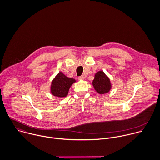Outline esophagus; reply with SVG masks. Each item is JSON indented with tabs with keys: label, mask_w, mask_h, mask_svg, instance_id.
<instances>
[{
	"label": "esophagus",
	"mask_w": 160,
	"mask_h": 160,
	"mask_svg": "<svg viewBox=\"0 0 160 160\" xmlns=\"http://www.w3.org/2000/svg\"><path fill=\"white\" fill-rule=\"evenodd\" d=\"M84 78H85V77H84V76H79V77L78 78V79H79V80H84Z\"/></svg>",
	"instance_id": "1"
}]
</instances>
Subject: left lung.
I'll return each instance as SVG.
<instances>
[{
  "label": "left lung",
  "mask_w": 160,
  "mask_h": 160,
  "mask_svg": "<svg viewBox=\"0 0 160 160\" xmlns=\"http://www.w3.org/2000/svg\"><path fill=\"white\" fill-rule=\"evenodd\" d=\"M92 84L95 91L100 94L108 92L112 88L109 78L102 71H100L95 74Z\"/></svg>",
  "instance_id": "1"
}]
</instances>
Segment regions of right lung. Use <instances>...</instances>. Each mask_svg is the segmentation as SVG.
<instances>
[{
	"mask_svg": "<svg viewBox=\"0 0 160 160\" xmlns=\"http://www.w3.org/2000/svg\"><path fill=\"white\" fill-rule=\"evenodd\" d=\"M75 81V79L68 78L60 72L52 82L51 93L56 97H65L68 95L71 86Z\"/></svg>",
	"mask_w": 160,
	"mask_h": 160,
	"instance_id": "right-lung-1",
	"label": "right lung"
}]
</instances>
